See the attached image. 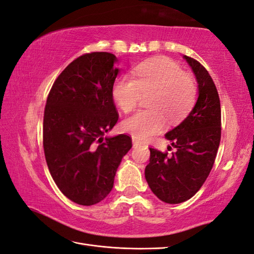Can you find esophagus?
Returning <instances> with one entry per match:
<instances>
[{"mask_svg":"<svg viewBox=\"0 0 254 254\" xmlns=\"http://www.w3.org/2000/svg\"><path fill=\"white\" fill-rule=\"evenodd\" d=\"M132 143H133V147H134V148H135V147H138V146L140 145L139 141H138V140H136L135 138H133V139H132Z\"/></svg>","mask_w":254,"mask_h":254,"instance_id":"obj_1","label":"esophagus"}]
</instances>
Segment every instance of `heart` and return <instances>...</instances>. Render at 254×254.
Segmentation results:
<instances>
[{"instance_id": "obj_1", "label": "heart", "mask_w": 254, "mask_h": 254, "mask_svg": "<svg viewBox=\"0 0 254 254\" xmlns=\"http://www.w3.org/2000/svg\"><path fill=\"white\" fill-rule=\"evenodd\" d=\"M133 78L122 75L113 85L114 102L123 113L137 107L144 95H149L150 109L138 111L122 122V129L136 140H146L166 125L182 120L196 102L197 87L190 74L169 58H155L140 63Z\"/></svg>"}]
</instances>
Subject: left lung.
<instances>
[{
	"instance_id": "obj_1",
	"label": "left lung",
	"mask_w": 254,
	"mask_h": 254,
	"mask_svg": "<svg viewBox=\"0 0 254 254\" xmlns=\"http://www.w3.org/2000/svg\"><path fill=\"white\" fill-rule=\"evenodd\" d=\"M183 57L196 76L197 102L190 115L166 134L175 151L168 155L150 148L145 169L151 191L170 204L186 201L201 188L213 167L221 140V104L214 82L199 62Z\"/></svg>"
}]
</instances>
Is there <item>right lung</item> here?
<instances>
[{"label": "right lung", "mask_w": 254, "mask_h": 254, "mask_svg": "<svg viewBox=\"0 0 254 254\" xmlns=\"http://www.w3.org/2000/svg\"><path fill=\"white\" fill-rule=\"evenodd\" d=\"M114 54L94 52L74 60L53 84L46 100L43 147L47 167L71 201L93 205L108 196L132 139L105 137L118 121L111 91L119 68Z\"/></svg>", "instance_id": "add662e5"}]
</instances>
